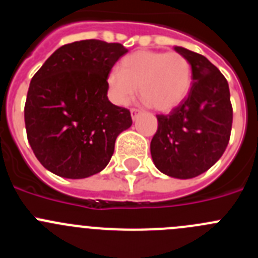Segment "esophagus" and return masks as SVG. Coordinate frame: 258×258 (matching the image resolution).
<instances>
[{
    "mask_svg": "<svg viewBox=\"0 0 258 258\" xmlns=\"http://www.w3.org/2000/svg\"><path fill=\"white\" fill-rule=\"evenodd\" d=\"M139 113H141V111H139V110H137V108H132V110H131L132 119H133V120H136L137 117H138V115H139Z\"/></svg>",
    "mask_w": 258,
    "mask_h": 258,
    "instance_id": "34e87169",
    "label": "esophagus"
}]
</instances>
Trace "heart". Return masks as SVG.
Returning <instances> with one entry per match:
<instances>
[{
	"label": "heart",
	"mask_w": 258,
	"mask_h": 258,
	"mask_svg": "<svg viewBox=\"0 0 258 258\" xmlns=\"http://www.w3.org/2000/svg\"><path fill=\"white\" fill-rule=\"evenodd\" d=\"M110 100L126 106L139 94L157 111L172 110L188 96L192 86V66L178 52L137 51L124 57L120 70H111L106 78Z\"/></svg>",
	"instance_id": "obj_1"
}]
</instances>
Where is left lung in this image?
<instances>
[{"instance_id": "left-lung-1", "label": "left lung", "mask_w": 258, "mask_h": 258, "mask_svg": "<svg viewBox=\"0 0 258 258\" xmlns=\"http://www.w3.org/2000/svg\"><path fill=\"white\" fill-rule=\"evenodd\" d=\"M174 48L192 66V88L169 115H157L151 156L165 175L192 179L223 156L230 138L233 108L228 82L220 70L200 53Z\"/></svg>"}]
</instances>
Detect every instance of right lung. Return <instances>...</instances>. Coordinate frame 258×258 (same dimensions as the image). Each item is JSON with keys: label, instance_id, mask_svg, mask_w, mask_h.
<instances>
[{"label": "right lung", "instance_id": "obj_1", "mask_svg": "<svg viewBox=\"0 0 258 258\" xmlns=\"http://www.w3.org/2000/svg\"><path fill=\"white\" fill-rule=\"evenodd\" d=\"M127 49L86 39L56 49L30 80L25 129L38 161L61 178L84 179L110 162L132 126L129 110L108 101L106 78Z\"/></svg>", "mask_w": 258, "mask_h": 258}]
</instances>
